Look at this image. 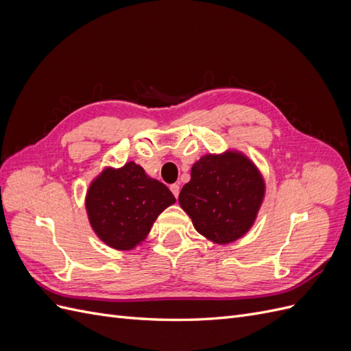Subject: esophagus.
I'll return each instance as SVG.
<instances>
[{"instance_id": "34e87169", "label": "esophagus", "mask_w": 351, "mask_h": 351, "mask_svg": "<svg viewBox=\"0 0 351 351\" xmlns=\"http://www.w3.org/2000/svg\"><path fill=\"white\" fill-rule=\"evenodd\" d=\"M169 190H171L176 197H178V193H180V186L178 184H171V186H169Z\"/></svg>"}]
</instances>
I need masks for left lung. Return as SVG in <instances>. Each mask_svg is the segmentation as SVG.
<instances>
[{
  "instance_id": "8db88e82",
  "label": "left lung",
  "mask_w": 351,
  "mask_h": 351,
  "mask_svg": "<svg viewBox=\"0 0 351 351\" xmlns=\"http://www.w3.org/2000/svg\"><path fill=\"white\" fill-rule=\"evenodd\" d=\"M265 196L258 167L239 151L208 154L192 167L178 204L199 234L217 244L239 240L252 228Z\"/></svg>"
}]
</instances>
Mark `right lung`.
Masks as SVG:
<instances>
[{"instance_id":"obj_1","label":"right lung","mask_w":351,"mask_h":351,"mask_svg":"<svg viewBox=\"0 0 351 351\" xmlns=\"http://www.w3.org/2000/svg\"><path fill=\"white\" fill-rule=\"evenodd\" d=\"M174 202L165 184L130 161L121 168H104L89 184L84 205L95 234L112 249L132 250L145 241L158 215Z\"/></svg>"}]
</instances>
